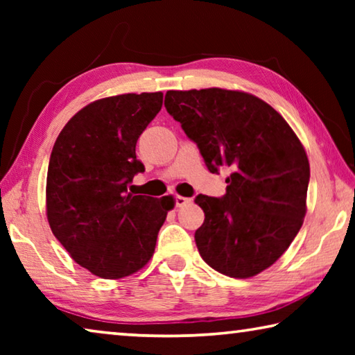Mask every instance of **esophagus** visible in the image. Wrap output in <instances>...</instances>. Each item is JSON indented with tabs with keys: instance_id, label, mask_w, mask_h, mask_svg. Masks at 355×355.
<instances>
[{
	"instance_id": "obj_1",
	"label": "esophagus",
	"mask_w": 355,
	"mask_h": 355,
	"mask_svg": "<svg viewBox=\"0 0 355 355\" xmlns=\"http://www.w3.org/2000/svg\"><path fill=\"white\" fill-rule=\"evenodd\" d=\"M173 200H175V207H183V205H186V203L191 202V199H188V197H183V196H175L173 197Z\"/></svg>"
}]
</instances>
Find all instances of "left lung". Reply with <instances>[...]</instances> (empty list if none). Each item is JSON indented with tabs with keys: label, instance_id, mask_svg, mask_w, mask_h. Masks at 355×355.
Wrapping results in <instances>:
<instances>
[{
	"label": "left lung",
	"instance_id": "left-lung-1",
	"mask_svg": "<svg viewBox=\"0 0 355 355\" xmlns=\"http://www.w3.org/2000/svg\"><path fill=\"white\" fill-rule=\"evenodd\" d=\"M164 106L209 172H232L224 196L196 197L205 213L194 235L200 257L228 277H254L284 255L302 227L310 180L302 144L272 106L245 92L167 91Z\"/></svg>",
	"mask_w": 355,
	"mask_h": 355
}]
</instances>
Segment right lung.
Instances as JSON below:
<instances>
[{"label":"right lung","mask_w":355,"mask_h":355,"mask_svg":"<svg viewBox=\"0 0 355 355\" xmlns=\"http://www.w3.org/2000/svg\"><path fill=\"white\" fill-rule=\"evenodd\" d=\"M163 106V92L123 94L84 106L59 133L46 173V218L70 257L101 279H122L152 258L173 208L171 196H133L146 167L136 142Z\"/></svg>","instance_id":"1"}]
</instances>
